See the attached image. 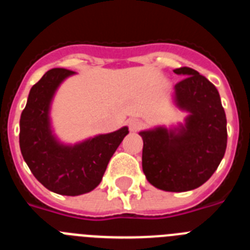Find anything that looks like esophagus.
I'll use <instances>...</instances> for the list:
<instances>
[{
    "instance_id": "obj_1",
    "label": "esophagus",
    "mask_w": 250,
    "mask_h": 250,
    "mask_svg": "<svg viewBox=\"0 0 250 250\" xmlns=\"http://www.w3.org/2000/svg\"><path fill=\"white\" fill-rule=\"evenodd\" d=\"M127 125H129L130 131H132V132L139 131V130L143 127V123H141L140 120H138V119H131V120H129Z\"/></svg>"
}]
</instances>
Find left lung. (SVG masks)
<instances>
[{
  "mask_svg": "<svg viewBox=\"0 0 250 250\" xmlns=\"http://www.w3.org/2000/svg\"><path fill=\"white\" fill-rule=\"evenodd\" d=\"M175 85L176 105L190 112L178 130L141 131L143 171L147 182L165 191L193 190L214 174L227 149V118L215 86L190 67Z\"/></svg>",
  "mask_w": 250,
  "mask_h": 250,
  "instance_id": "1",
  "label": "left lung"
}]
</instances>
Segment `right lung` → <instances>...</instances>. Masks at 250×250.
<instances>
[{
  "label": "right lung",
  "mask_w": 250,
  "mask_h": 250,
  "mask_svg": "<svg viewBox=\"0 0 250 250\" xmlns=\"http://www.w3.org/2000/svg\"><path fill=\"white\" fill-rule=\"evenodd\" d=\"M74 71L52 68L35 83L20 119V147L31 173L48 190L61 195L89 193L100 184L126 126L75 146L61 145L50 129L48 110L55 91Z\"/></svg>",
  "instance_id": "right-lung-1"
}]
</instances>
